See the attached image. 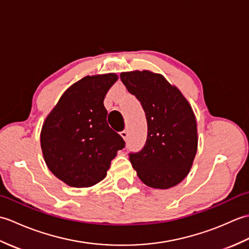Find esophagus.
<instances>
[{
	"mask_svg": "<svg viewBox=\"0 0 249 249\" xmlns=\"http://www.w3.org/2000/svg\"><path fill=\"white\" fill-rule=\"evenodd\" d=\"M120 135L122 136V138H123L125 141L127 140V138H128V131L127 130H122Z\"/></svg>",
	"mask_w": 249,
	"mask_h": 249,
	"instance_id": "esophagus-1",
	"label": "esophagus"
}]
</instances>
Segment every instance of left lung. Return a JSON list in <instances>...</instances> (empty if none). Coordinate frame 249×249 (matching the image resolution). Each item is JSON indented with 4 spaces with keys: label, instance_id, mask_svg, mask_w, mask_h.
Returning <instances> with one entry per match:
<instances>
[{
    "label": "left lung",
    "instance_id": "obj_1",
    "mask_svg": "<svg viewBox=\"0 0 249 249\" xmlns=\"http://www.w3.org/2000/svg\"><path fill=\"white\" fill-rule=\"evenodd\" d=\"M121 80L144 110L147 136L129 160L139 178L153 188L167 189L183 181L197 153V123L181 92L151 71L122 72Z\"/></svg>",
    "mask_w": 249,
    "mask_h": 249
}]
</instances>
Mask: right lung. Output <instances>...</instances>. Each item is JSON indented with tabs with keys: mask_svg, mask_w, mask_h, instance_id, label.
Returning <instances> with one entry per match:
<instances>
[{
	"mask_svg": "<svg viewBox=\"0 0 249 249\" xmlns=\"http://www.w3.org/2000/svg\"><path fill=\"white\" fill-rule=\"evenodd\" d=\"M115 73L84 77L62 95L47 116L40 145L47 166L72 187H89L105 178L125 141L107 123L104 99Z\"/></svg>",
	"mask_w": 249,
	"mask_h": 249,
	"instance_id": "right-lung-1",
	"label": "right lung"
}]
</instances>
